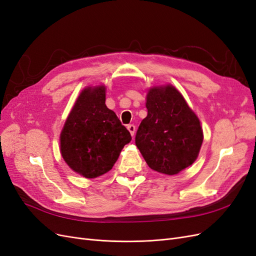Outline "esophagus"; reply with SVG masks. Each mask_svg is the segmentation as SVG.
Instances as JSON below:
<instances>
[{
    "instance_id": "obj_1",
    "label": "esophagus",
    "mask_w": 256,
    "mask_h": 256,
    "mask_svg": "<svg viewBox=\"0 0 256 256\" xmlns=\"http://www.w3.org/2000/svg\"><path fill=\"white\" fill-rule=\"evenodd\" d=\"M127 129L129 130L130 134L134 136V132H136V126H134V125H132V124H130V125H128V126H127Z\"/></svg>"
}]
</instances>
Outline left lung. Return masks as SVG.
<instances>
[{
    "label": "left lung",
    "instance_id": "8db88e82",
    "mask_svg": "<svg viewBox=\"0 0 256 256\" xmlns=\"http://www.w3.org/2000/svg\"><path fill=\"white\" fill-rule=\"evenodd\" d=\"M147 116L136 134V145L148 166L174 175L196 161L203 143L196 115L172 85L152 88L146 100Z\"/></svg>",
    "mask_w": 256,
    "mask_h": 256
}]
</instances>
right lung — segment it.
I'll return each instance as SVG.
<instances>
[{
    "mask_svg": "<svg viewBox=\"0 0 256 256\" xmlns=\"http://www.w3.org/2000/svg\"><path fill=\"white\" fill-rule=\"evenodd\" d=\"M130 132L106 106V88L84 90L60 134V152L74 172L95 178L109 172Z\"/></svg>",
    "mask_w": 256,
    "mask_h": 256,
    "instance_id": "1",
    "label": "right lung"
}]
</instances>
